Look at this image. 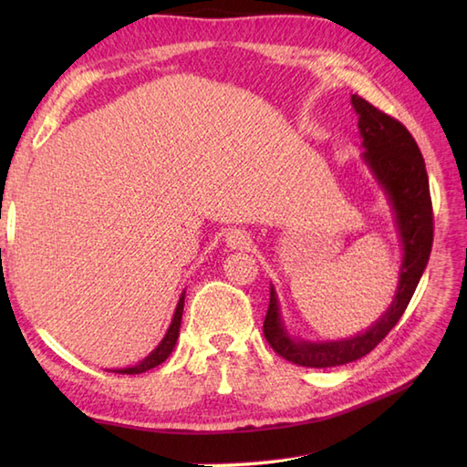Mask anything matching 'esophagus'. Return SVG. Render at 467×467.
I'll return each instance as SVG.
<instances>
[{
    "label": "esophagus",
    "mask_w": 467,
    "mask_h": 467,
    "mask_svg": "<svg viewBox=\"0 0 467 467\" xmlns=\"http://www.w3.org/2000/svg\"><path fill=\"white\" fill-rule=\"evenodd\" d=\"M226 246H231V249H246V246L251 244V236L243 233V231H231L226 233Z\"/></svg>",
    "instance_id": "1"
}]
</instances>
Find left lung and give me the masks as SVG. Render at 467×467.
<instances>
[{
    "mask_svg": "<svg viewBox=\"0 0 467 467\" xmlns=\"http://www.w3.org/2000/svg\"><path fill=\"white\" fill-rule=\"evenodd\" d=\"M351 104L359 120L357 126H359L361 146L365 148L361 158L391 206L403 254L398 289H395L391 305L369 329L347 339L306 341L293 337L285 327L279 296L271 285L269 311L263 325L266 341L283 359L303 367H317V369L361 359L385 339V335L408 309L415 286L428 266L433 243L428 171H425L423 156L413 136L401 122L377 110L361 96L353 94Z\"/></svg>",
    "mask_w": 467,
    "mask_h": 467,
    "instance_id": "obj_1",
    "label": "left lung"
}]
</instances>
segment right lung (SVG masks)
Here are the masks:
<instances>
[{
	"mask_svg": "<svg viewBox=\"0 0 467 467\" xmlns=\"http://www.w3.org/2000/svg\"><path fill=\"white\" fill-rule=\"evenodd\" d=\"M184 295L186 291H182L181 299H178V305L174 309V315H172V321H171V327H168L166 335L162 337V341L156 345V349L152 353H148L142 361H138L136 365L132 367H122V369H112L114 373H122V375H138V373H144L148 369H152V367L161 365L168 359V355L172 353L174 345L178 341V335H181V321H182V309H184Z\"/></svg>",
	"mask_w": 467,
	"mask_h": 467,
	"instance_id": "add662e5",
	"label": "right lung"
}]
</instances>
